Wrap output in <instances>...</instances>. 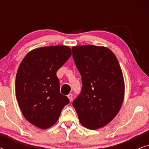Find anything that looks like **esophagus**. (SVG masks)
I'll use <instances>...</instances> for the list:
<instances>
[{
  "label": "esophagus",
  "mask_w": 149,
  "mask_h": 149,
  "mask_svg": "<svg viewBox=\"0 0 149 149\" xmlns=\"http://www.w3.org/2000/svg\"><path fill=\"white\" fill-rule=\"evenodd\" d=\"M68 97L69 98V100H70V101L71 102L72 100V93H69V94L68 95Z\"/></svg>",
  "instance_id": "34e87169"
}]
</instances>
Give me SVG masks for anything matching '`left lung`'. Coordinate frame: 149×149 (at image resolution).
<instances>
[{"label": "left lung", "mask_w": 149, "mask_h": 149, "mask_svg": "<svg viewBox=\"0 0 149 149\" xmlns=\"http://www.w3.org/2000/svg\"><path fill=\"white\" fill-rule=\"evenodd\" d=\"M72 52L82 81L73 107L84 127H104L117 115L123 101L125 87L119 62L104 47L76 46Z\"/></svg>", "instance_id": "obj_1"}]
</instances>
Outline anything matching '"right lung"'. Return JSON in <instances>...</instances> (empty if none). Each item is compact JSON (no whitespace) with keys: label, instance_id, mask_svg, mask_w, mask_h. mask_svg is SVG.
Returning <instances> with one entry per match:
<instances>
[{"label":"right lung","instance_id":"1","mask_svg":"<svg viewBox=\"0 0 149 149\" xmlns=\"http://www.w3.org/2000/svg\"><path fill=\"white\" fill-rule=\"evenodd\" d=\"M66 46L44 47L31 51L17 70L16 98L24 117L40 129L58 121L68 97L60 92L59 68L70 58Z\"/></svg>","mask_w":149,"mask_h":149}]
</instances>
